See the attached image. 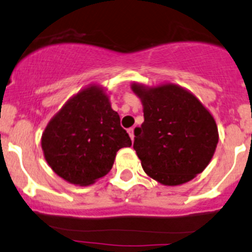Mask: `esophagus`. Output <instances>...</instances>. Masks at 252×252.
<instances>
[{"label": "esophagus", "mask_w": 252, "mask_h": 252, "mask_svg": "<svg viewBox=\"0 0 252 252\" xmlns=\"http://www.w3.org/2000/svg\"><path fill=\"white\" fill-rule=\"evenodd\" d=\"M127 132H128V134H129V137H131V139L133 140L134 139V128H133V127H131V128L127 129Z\"/></svg>", "instance_id": "esophagus-1"}]
</instances>
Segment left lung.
I'll return each instance as SVG.
<instances>
[{
	"label": "left lung",
	"mask_w": 252,
	"mask_h": 252,
	"mask_svg": "<svg viewBox=\"0 0 252 252\" xmlns=\"http://www.w3.org/2000/svg\"><path fill=\"white\" fill-rule=\"evenodd\" d=\"M144 107L133 149L144 171L165 186H179L205 170L216 151L218 127L212 114L176 84L145 88L132 84Z\"/></svg>",
	"instance_id": "8db88e82"
}]
</instances>
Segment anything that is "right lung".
<instances>
[{"instance_id": "add662e5", "label": "right lung", "mask_w": 252, "mask_h": 252, "mask_svg": "<svg viewBox=\"0 0 252 252\" xmlns=\"http://www.w3.org/2000/svg\"><path fill=\"white\" fill-rule=\"evenodd\" d=\"M131 145L120 117L98 86L72 96L51 119L41 137L51 169L78 186H89L108 174L117 152Z\"/></svg>"}]
</instances>
